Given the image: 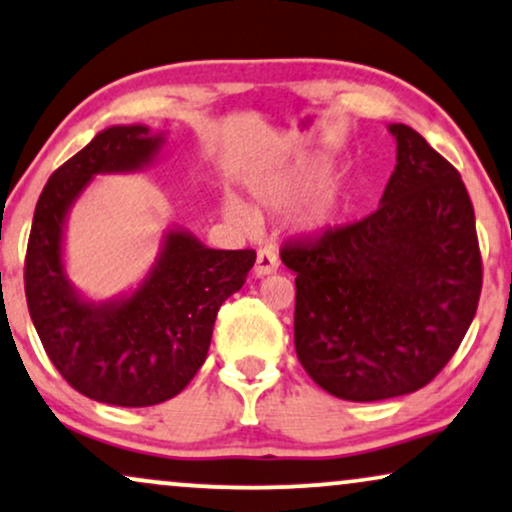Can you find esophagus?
<instances>
[{
	"mask_svg": "<svg viewBox=\"0 0 512 512\" xmlns=\"http://www.w3.org/2000/svg\"><path fill=\"white\" fill-rule=\"evenodd\" d=\"M277 268H280V261H277V256H275L273 249H261V251H258V254H256V266H254V275L256 277L273 275Z\"/></svg>",
	"mask_w": 512,
	"mask_h": 512,
	"instance_id": "34e87169",
	"label": "esophagus"
}]
</instances>
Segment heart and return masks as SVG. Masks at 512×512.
<instances>
[{
  "instance_id": "obj_1",
  "label": "heart",
  "mask_w": 512,
  "mask_h": 512,
  "mask_svg": "<svg viewBox=\"0 0 512 512\" xmlns=\"http://www.w3.org/2000/svg\"><path fill=\"white\" fill-rule=\"evenodd\" d=\"M330 161L320 156H299L280 166L261 170L246 178V187L254 201L266 211H287L304 201L296 211L294 227L301 235H325L346 218L351 208V185L346 180H328ZM225 213L230 218L249 220V211L235 197L225 199Z\"/></svg>"
}]
</instances>
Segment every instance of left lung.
<instances>
[{
    "label": "left lung",
    "mask_w": 512,
    "mask_h": 512,
    "mask_svg": "<svg viewBox=\"0 0 512 512\" xmlns=\"http://www.w3.org/2000/svg\"><path fill=\"white\" fill-rule=\"evenodd\" d=\"M387 130L396 166L380 208L282 249L296 273V356L344 401L394 399L432 382L482 292L475 211L458 170L408 125Z\"/></svg>",
    "instance_id": "left-lung-1"
}]
</instances>
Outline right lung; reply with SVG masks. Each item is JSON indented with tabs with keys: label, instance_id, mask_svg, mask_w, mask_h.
<instances>
[{
	"label": "right lung",
	"instance_id": "1",
	"mask_svg": "<svg viewBox=\"0 0 512 512\" xmlns=\"http://www.w3.org/2000/svg\"><path fill=\"white\" fill-rule=\"evenodd\" d=\"M168 132L111 125L68 159L37 199L25 299L49 361L87 399L156 406L187 387L204 365L218 308L239 292L256 251L211 249L194 232L168 225L149 273L128 292L90 299L66 270L71 208L97 175L140 173L161 156Z\"/></svg>",
	"mask_w": 512,
	"mask_h": 512
}]
</instances>
